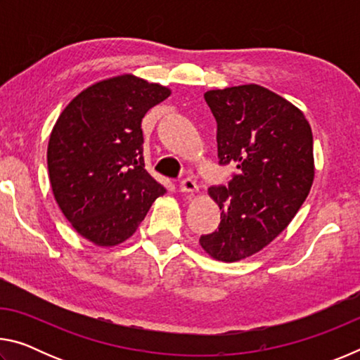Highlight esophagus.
<instances>
[{
	"label": "esophagus",
	"mask_w": 360,
	"mask_h": 360,
	"mask_svg": "<svg viewBox=\"0 0 360 360\" xmlns=\"http://www.w3.org/2000/svg\"><path fill=\"white\" fill-rule=\"evenodd\" d=\"M179 188H181L182 192H186V193H195V192L198 191V186H197V182H195L192 178H186V179L181 181Z\"/></svg>",
	"instance_id": "34e87169"
}]
</instances>
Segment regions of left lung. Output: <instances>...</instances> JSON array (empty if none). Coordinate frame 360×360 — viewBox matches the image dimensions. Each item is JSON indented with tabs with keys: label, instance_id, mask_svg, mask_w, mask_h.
I'll use <instances>...</instances> for the list:
<instances>
[{
	"label": "left lung",
	"instance_id": "1",
	"mask_svg": "<svg viewBox=\"0 0 360 360\" xmlns=\"http://www.w3.org/2000/svg\"><path fill=\"white\" fill-rule=\"evenodd\" d=\"M217 122V157L238 173L210 187L221 208L219 230L200 238L212 259L251 257L288 227L314 179L313 133L304 114L257 84L205 94Z\"/></svg>",
	"mask_w": 360,
	"mask_h": 360
}]
</instances>
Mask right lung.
I'll return each mask as SVG.
<instances>
[{"label":"right lung","mask_w":360,"mask_h":360,"mask_svg":"<svg viewBox=\"0 0 360 360\" xmlns=\"http://www.w3.org/2000/svg\"><path fill=\"white\" fill-rule=\"evenodd\" d=\"M172 90L133 75L90 85L53 125L47 146L52 192L79 235L101 248L135 233L165 187L144 169V114Z\"/></svg>","instance_id":"right-lung-1"}]
</instances>
